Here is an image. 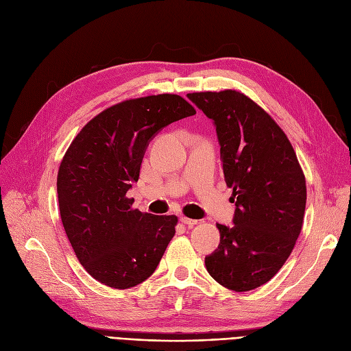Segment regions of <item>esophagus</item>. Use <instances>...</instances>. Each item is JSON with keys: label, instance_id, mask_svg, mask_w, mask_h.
Listing matches in <instances>:
<instances>
[{"label": "esophagus", "instance_id": "esophagus-1", "mask_svg": "<svg viewBox=\"0 0 351 351\" xmlns=\"http://www.w3.org/2000/svg\"><path fill=\"white\" fill-rule=\"evenodd\" d=\"M180 222L185 223V225L189 226V228L197 225V221H196V219H191V218H186V217H182V218H180Z\"/></svg>", "mask_w": 351, "mask_h": 351}]
</instances>
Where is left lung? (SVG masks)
Masks as SVG:
<instances>
[{
	"instance_id": "obj_1",
	"label": "left lung",
	"mask_w": 351,
	"mask_h": 351,
	"mask_svg": "<svg viewBox=\"0 0 351 351\" xmlns=\"http://www.w3.org/2000/svg\"><path fill=\"white\" fill-rule=\"evenodd\" d=\"M217 126L222 171L235 202L234 226L217 223L218 250L205 258L210 277L251 291L285 264L301 232L306 176L287 134L261 106L237 90L189 93Z\"/></svg>"
}]
</instances>
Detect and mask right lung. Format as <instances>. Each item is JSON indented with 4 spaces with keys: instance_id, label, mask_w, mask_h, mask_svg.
<instances>
[{
    "instance_id": "obj_1",
    "label": "right lung",
    "mask_w": 351,
    "mask_h": 351,
    "mask_svg": "<svg viewBox=\"0 0 351 351\" xmlns=\"http://www.w3.org/2000/svg\"><path fill=\"white\" fill-rule=\"evenodd\" d=\"M196 110L178 95L129 99L91 119L60 163V215L80 264L99 282L126 289L155 272L175 235L178 217L133 209L149 142Z\"/></svg>"
}]
</instances>
